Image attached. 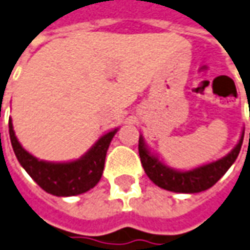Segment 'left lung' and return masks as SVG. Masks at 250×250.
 I'll use <instances>...</instances> for the list:
<instances>
[{"instance_id":"1","label":"left lung","mask_w":250,"mask_h":250,"mask_svg":"<svg viewBox=\"0 0 250 250\" xmlns=\"http://www.w3.org/2000/svg\"><path fill=\"white\" fill-rule=\"evenodd\" d=\"M242 141H244V131L237 146L223 159L190 171H176L174 168H169L166 164H163L154 154L149 152L142 137H139L138 152L142 167L149 176V179L156 183L159 188L175 193H200L212 188L227 172V169L231 167L232 163L238 157Z\"/></svg>"}]
</instances>
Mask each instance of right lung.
I'll list each match as a JSON object with an SVG mask.
<instances>
[{"label": "right lung", "mask_w": 250, "mask_h": 250, "mask_svg": "<svg viewBox=\"0 0 250 250\" xmlns=\"http://www.w3.org/2000/svg\"><path fill=\"white\" fill-rule=\"evenodd\" d=\"M118 128L106 132L97 141L87 153L69 163H49L38 160L24 147L15 135L12 120H9V137L13 152L21 167L46 193L57 197L76 196L93 189L100 182L105 164V156Z\"/></svg>", "instance_id": "1"}]
</instances>
